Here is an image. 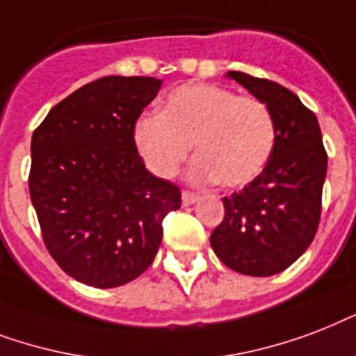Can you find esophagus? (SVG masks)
I'll return each instance as SVG.
<instances>
[{
    "label": "esophagus",
    "mask_w": 356,
    "mask_h": 356,
    "mask_svg": "<svg viewBox=\"0 0 356 356\" xmlns=\"http://www.w3.org/2000/svg\"><path fill=\"white\" fill-rule=\"evenodd\" d=\"M197 200L198 197L195 195V193H189V191L181 193V204H184V206H191V204H195Z\"/></svg>",
    "instance_id": "esophagus-1"
}]
</instances>
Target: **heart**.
<instances>
[{
  "instance_id": "1",
  "label": "heart",
  "mask_w": 356,
  "mask_h": 356,
  "mask_svg": "<svg viewBox=\"0 0 356 356\" xmlns=\"http://www.w3.org/2000/svg\"><path fill=\"white\" fill-rule=\"evenodd\" d=\"M277 139L267 106L211 83L181 85L163 102L161 115H145L134 126L137 152L158 178L169 180L189 152L193 184H249L266 169Z\"/></svg>"
}]
</instances>
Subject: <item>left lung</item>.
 <instances>
[{"label": "left lung", "mask_w": 356, "mask_h": 356, "mask_svg": "<svg viewBox=\"0 0 356 356\" xmlns=\"http://www.w3.org/2000/svg\"><path fill=\"white\" fill-rule=\"evenodd\" d=\"M271 113L277 139L266 169L232 197L209 243L227 267L271 277L310 247L327 176V152L318 118L290 89L245 72H228Z\"/></svg>", "instance_id": "8db88e82"}]
</instances>
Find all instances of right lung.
<instances>
[{"label": "right lung", "mask_w": 356, "mask_h": 356, "mask_svg": "<svg viewBox=\"0 0 356 356\" xmlns=\"http://www.w3.org/2000/svg\"><path fill=\"white\" fill-rule=\"evenodd\" d=\"M161 79L106 76L51 107L31 137L29 193L44 243L66 275L117 288L158 254L180 189L148 172L134 126Z\"/></svg>", "instance_id": "obj_1"}]
</instances>
